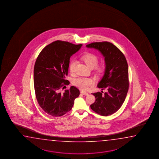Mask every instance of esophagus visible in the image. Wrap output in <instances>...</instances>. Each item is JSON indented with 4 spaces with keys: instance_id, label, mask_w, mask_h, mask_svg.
I'll return each mask as SVG.
<instances>
[{
    "instance_id": "obj_1",
    "label": "esophagus",
    "mask_w": 159,
    "mask_h": 159,
    "mask_svg": "<svg viewBox=\"0 0 159 159\" xmlns=\"http://www.w3.org/2000/svg\"><path fill=\"white\" fill-rule=\"evenodd\" d=\"M81 93L82 94H83V95H89V93H87V92H84V91H81Z\"/></svg>"
}]
</instances>
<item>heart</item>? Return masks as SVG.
Segmentation results:
<instances>
[{
  "label": "heart",
  "mask_w": 159,
  "mask_h": 159,
  "mask_svg": "<svg viewBox=\"0 0 159 159\" xmlns=\"http://www.w3.org/2000/svg\"><path fill=\"white\" fill-rule=\"evenodd\" d=\"M81 59L90 68H93L95 67V71L98 75H100L103 72L104 67L103 66H97L98 62V59L97 56L92 53H87L82 56ZM75 61L71 60L69 65V69L71 73L75 72ZM94 84V81L92 78L79 77L75 79L73 81V84L83 90H87L90 86Z\"/></svg>",
  "instance_id": "1"
}]
</instances>
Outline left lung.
<instances>
[{
	"label": "left lung",
	"mask_w": 159,
	"mask_h": 159,
	"mask_svg": "<svg viewBox=\"0 0 159 159\" xmlns=\"http://www.w3.org/2000/svg\"><path fill=\"white\" fill-rule=\"evenodd\" d=\"M86 47L98 50L106 64L104 74L98 87L107 89V92L103 95L100 92L93 93L96 100L91 108L100 115H111L121 108L128 93V62L121 51L108 42L91 43Z\"/></svg>",
	"instance_id": "1"
}]
</instances>
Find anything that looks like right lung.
I'll use <instances>...</instances> for the list:
<instances>
[{
    "mask_svg": "<svg viewBox=\"0 0 159 159\" xmlns=\"http://www.w3.org/2000/svg\"><path fill=\"white\" fill-rule=\"evenodd\" d=\"M82 44L56 41L42 50L34 68V86L38 103L48 115L59 117L70 111L80 91L72 86L61 93L60 89L69 82L65 80L68 73L70 57Z\"/></svg>",
    "mask_w": 159,
    "mask_h": 159,
    "instance_id": "1",
    "label": "right lung"
}]
</instances>
